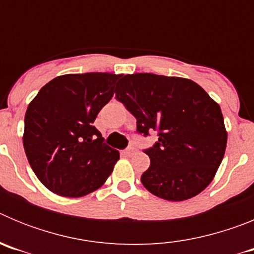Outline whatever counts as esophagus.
Masks as SVG:
<instances>
[{"instance_id": "34e87169", "label": "esophagus", "mask_w": 254, "mask_h": 254, "mask_svg": "<svg viewBox=\"0 0 254 254\" xmlns=\"http://www.w3.org/2000/svg\"><path fill=\"white\" fill-rule=\"evenodd\" d=\"M134 152H136V150L133 149V147H127V149L125 150V154L127 155V156H132V155L134 154Z\"/></svg>"}]
</instances>
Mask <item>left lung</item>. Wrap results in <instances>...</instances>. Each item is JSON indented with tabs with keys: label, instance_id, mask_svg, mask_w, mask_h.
Returning a JSON list of instances; mask_svg holds the SVG:
<instances>
[{
	"label": "left lung",
	"instance_id": "left-lung-1",
	"mask_svg": "<svg viewBox=\"0 0 254 254\" xmlns=\"http://www.w3.org/2000/svg\"><path fill=\"white\" fill-rule=\"evenodd\" d=\"M116 99L136 118V133H158L143 150L150 167L141 182L152 194L183 201L211 183L225 154L228 134L219 104L192 80L155 73L126 75Z\"/></svg>",
	"mask_w": 254,
	"mask_h": 254
}]
</instances>
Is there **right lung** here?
I'll return each instance as SVG.
<instances>
[{
	"mask_svg": "<svg viewBox=\"0 0 254 254\" xmlns=\"http://www.w3.org/2000/svg\"><path fill=\"white\" fill-rule=\"evenodd\" d=\"M122 75L58 76L44 85L25 113L24 150L42 183L64 197L91 193L113 172L120 152L93 126Z\"/></svg>",
	"mask_w": 254,
	"mask_h": 254,
	"instance_id": "1",
	"label": "right lung"
}]
</instances>
